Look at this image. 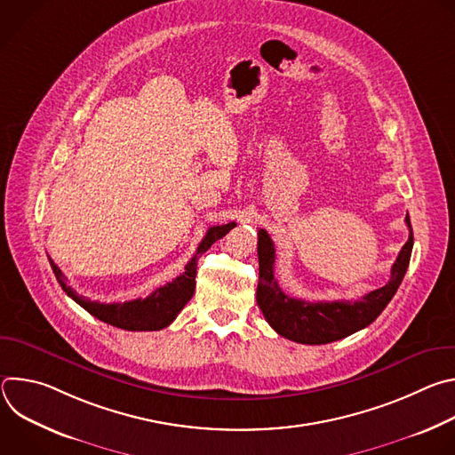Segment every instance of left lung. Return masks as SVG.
Returning <instances> with one entry per match:
<instances>
[{
    "mask_svg": "<svg viewBox=\"0 0 455 455\" xmlns=\"http://www.w3.org/2000/svg\"><path fill=\"white\" fill-rule=\"evenodd\" d=\"M411 230L409 241L398 253L396 263L391 270L388 283L360 300H333V302H307L286 295L274 275L275 246L267 230H259L257 257H259V284H257V304L261 307L270 326L284 339L299 344H330L349 337L378 318V315L391 302L396 290L400 288L405 272L409 268L414 235L411 218H405Z\"/></svg>",
    "mask_w": 455,
    "mask_h": 455,
    "instance_id": "obj_1",
    "label": "left lung"
}]
</instances>
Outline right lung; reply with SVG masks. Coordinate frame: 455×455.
Segmentation results:
<instances>
[{"label": "right lung", "instance_id": "obj_1", "mask_svg": "<svg viewBox=\"0 0 455 455\" xmlns=\"http://www.w3.org/2000/svg\"><path fill=\"white\" fill-rule=\"evenodd\" d=\"M234 227H235L234 221L227 225L211 227L205 237L202 239V243L198 244L196 253H194V257L187 263L185 272L181 275H178L172 283H167L165 286L156 288L146 299H135L127 302L104 304V302L90 300L79 295L77 291L72 290V286L67 284V277H64V274L59 270V267L52 261L50 257L48 261L60 288L95 318L127 331H158L167 328L169 323L176 318V315L183 309V306L192 299L194 288H196V281L194 279H196L198 257L204 251H207L214 241L221 239Z\"/></svg>", "mask_w": 455, "mask_h": 455}]
</instances>
